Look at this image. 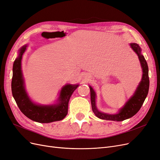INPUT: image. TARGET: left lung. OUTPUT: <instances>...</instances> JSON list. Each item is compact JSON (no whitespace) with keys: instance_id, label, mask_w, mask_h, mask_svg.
I'll use <instances>...</instances> for the list:
<instances>
[{"instance_id":"left-lung-1","label":"left lung","mask_w":160,"mask_h":160,"mask_svg":"<svg viewBox=\"0 0 160 160\" xmlns=\"http://www.w3.org/2000/svg\"><path fill=\"white\" fill-rule=\"evenodd\" d=\"M130 47L134 51L138 56L139 60L142 68V77L140 83H139L136 91L129 100L126 102L122 108L118 110L116 114H110L107 113L102 112L98 110L96 106V93L92 88V87L89 86L90 89V99L92 109L96 117L100 119L106 120H112L116 122H121L130 118L134 116L137 112L140 110V108L143 104L144 100L146 98L148 94L149 80L148 76V66L147 62L142 54V49L138 44L130 43Z\"/></svg>"}]
</instances>
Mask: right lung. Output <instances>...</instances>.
<instances>
[{"instance_id":"right-lung-1","label":"right lung","mask_w":160,"mask_h":160,"mask_svg":"<svg viewBox=\"0 0 160 160\" xmlns=\"http://www.w3.org/2000/svg\"><path fill=\"white\" fill-rule=\"evenodd\" d=\"M27 46L25 44L18 50V56L13 64L11 88L14 99L20 111L34 122L50 123L63 120L68 114L70 97L79 84H67L64 86L55 104L42 105L34 102L26 91L21 66L22 56Z\"/></svg>"}]
</instances>
